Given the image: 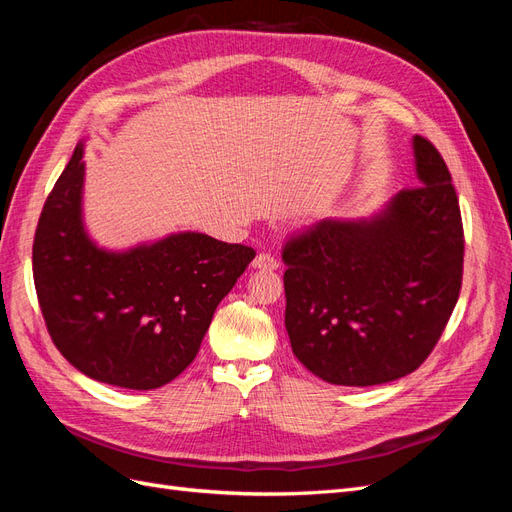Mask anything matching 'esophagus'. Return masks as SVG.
<instances>
[{
  "instance_id": "esophagus-1",
  "label": "esophagus",
  "mask_w": 512,
  "mask_h": 512,
  "mask_svg": "<svg viewBox=\"0 0 512 512\" xmlns=\"http://www.w3.org/2000/svg\"><path fill=\"white\" fill-rule=\"evenodd\" d=\"M252 267L254 269H262V271H275L277 267H280V260H277L275 256H271V254H258L256 258H254V262H252Z\"/></svg>"
}]
</instances>
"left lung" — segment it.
Listing matches in <instances>:
<instances>
[{
    "instance_id": "obj_1",
    "label": "left lung",
    "mask_w": 512,
    "mask_h": 512,
    "mask_svg": "<svg viewBox=\"0 0 512 512\" xmlns=\"http://www.w3.org/2000/svg\"><path fill=\"white\" fill-rule=\"evenodd\" d=\"M418 183L371 218L320 220L288 239L286 331L324 382L374 386L421 365L451 318L463 275V226L451 173L414 136Z\"/></svg>"
}]
</instances>
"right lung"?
<instances>
[{"instance_id":"obj_1","label":"right lung","mask_w":512,"mask_h":512,"mask_svg":"<svg viewBox=\"0 0 512 512\" xmlns=\"http://www.w3.org/2000/svg\"><path fill=\"white\" fill-rule=\"evenodd\" d=\"M83 153L79 143L34 237L46 329L85 376L121 389H158L196 359L215 307L256 252L190 230L123 252L104 250L83 222Z\"/></svg>"}]
</instances>
